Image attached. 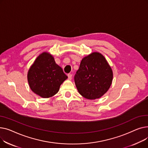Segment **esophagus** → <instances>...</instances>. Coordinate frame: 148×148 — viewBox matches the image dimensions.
Listing matches in <instances>:
<instances>
[{"mask_svg":"<svg viewBox=\"0 0 148 148\" xmlns=\"http://www.w3.org/2000/svg\"><path fill=\"white\" fill-rule=\"evenodd\" d=\"M68 77L69 80H71L72 79V74H68Z\"/></svg>","mask_w":148,"mask_h":148,"instance_id":"esophagus-1","label":"esophagus"}]
</instances>
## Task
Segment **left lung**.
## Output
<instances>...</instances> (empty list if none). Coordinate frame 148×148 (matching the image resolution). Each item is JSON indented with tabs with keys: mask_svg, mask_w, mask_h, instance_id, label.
<instances>
[{
	"mask_svg": "<svg viewBox=\"0 0 148 148\" xmlns=\"http://www.w3.org/2000/svg\"><path fill=\"white\" fill-rule=\"evenodd\" d=\"M113 71L101 53L93 52L84 57L74 77L79 94L88 99L103 97L110 88Z\"/></svg>",
	"mask_w": 148,
	"mask_h": 148,
	"instance_id": "obj_1",
	"label": "left lung"
}]
</instances>
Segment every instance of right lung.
Here are the masks:
<instances>
[{"label":"right lung","instance_id":"add662e5","mask_svg":"<svg viewBox=\"0 0 148 148\" xmlns=\"http://www.w3.org/2000/svg\"><path fill=\"white\" fill-rule=\"evenodd\" d=\"M67 79L62 68L56 64L52 54L47 51L36 58L27 73L30 89L43 98L56 95L62 83Z\"/></svg>","mask_w":148,"mask_h":148}]
</instances>
